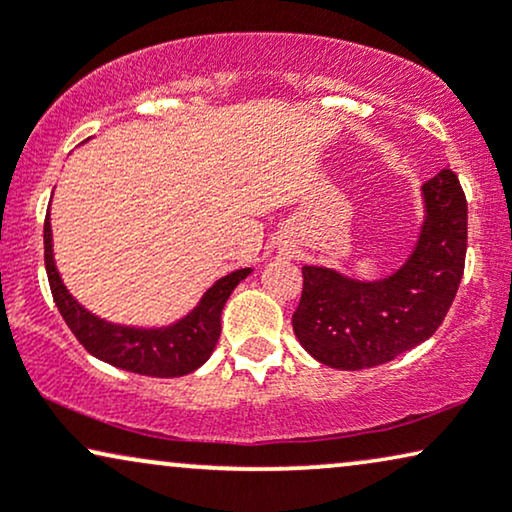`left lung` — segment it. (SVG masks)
<instances>
[{
	"instance_id": "1",
	"label": "left lung",
	"mask_w": 512,
	"mask_h": 512,
	"mask_svg": "<svg viewBox=\"0 0 512 512\" xmlns=\"http://www.w3.org/2000/svg\"><path fill=\"white\" fill-rule=\"evenodd\" d=\"M423 199L428 216L414 254L388 280L355 282L305 265L291 324L315 360L345 371L376 367L444 322L466 268L468 202L451 169L423 183Z\"/></svg>"
}]
</instances>
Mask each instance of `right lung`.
I'll use <instances>...</instances> for the list:
<instances>
[{"instance_id": "1", "label": "right lung", "mask_w": 512, "mask_h": 512, "mask_svg": "<svg viewBox=\"0 0 512 512\" xmlns=\"http://www.w3.org/2000/svg\"><path fill=\"white\" fill-rule=\"evenodd\" d=\"M44 265L58 313L79 343L98 360L134 374L171 378L185 376L207 362L221 336V313L232 289L249 275V268L225 275L204 294L202 303L174 327L129 329L103 322L79 305L63 287L51 256V223L44 218Z\"/></svg>"}]
</instances>
